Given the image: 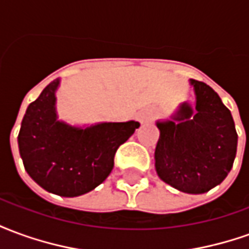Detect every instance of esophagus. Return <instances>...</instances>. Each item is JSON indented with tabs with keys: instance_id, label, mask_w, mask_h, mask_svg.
I'll list each match as a JSON object with an SVG mask.
<instances>
[{
	"instance_id": "1",
	"label": "esophagus",
	"mask_w": 249,
	"mask_h": 249,
	"mask_svg": "<svg viewBox=\"0 0 249 249\" xmlns=\"http://www.w3.org/2000/svg\"><path fill=\"white\" fill-rule=\"evenodd\" d=\"M153 117V112H152L151 109H144V110H141L139 116H137V119L140 123H148L149 120Z\"/></svg>"
}]
</instances>
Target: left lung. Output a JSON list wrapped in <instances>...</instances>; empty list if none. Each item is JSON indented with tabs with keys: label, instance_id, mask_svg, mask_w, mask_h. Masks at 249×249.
I'll list each match as a JSON object with an SVG mask.
<instances>
[{
	"label": "left lung",
	"instance_id": "obj_1",
	"mask_svg": "<svg viewBox=\"0 0 249 249\" xmlns=\"http://www.w3.org/2000/svg\"><path fill=\"white\" fill-rule=\"evenodd\" d=\"M196 107L184 103L175 121L157 123L160 137L155 160L162 181L185 193H204L230 173L237 133L230 109L205 82L191 80Z\"/></svg>",
	"mask_w": 249,
	"mask_h": 249
}]
</instances>
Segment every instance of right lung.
<instances>
[{
	"label": "right lung",
	"mask_w": 249,
	"mask_h": 249,
	"mask_svg": "<svg viewBox=\"0 0 249 249\" xmlns=\"http://www.w3.org/2000/svg\"><path fill=\"white\" fill-rule=\"evenodd\" d=\"M52 81L29 104L18 133L19 155L30 178L48 192L74 197L100 185L114 165V155L140 123H103L85 129L57 120Z\"/></svg>",
	"instance_id": "right-lung-1"
}]
</instances>
